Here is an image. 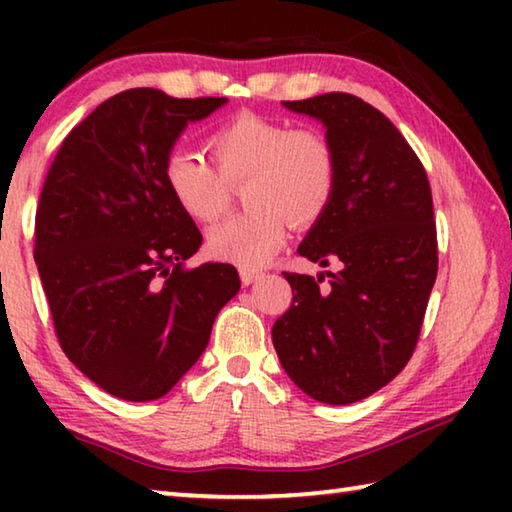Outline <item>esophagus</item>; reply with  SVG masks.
<instances>
[{
    "label": "esophagus",
    "mask_w": 512,
    "mask_h": 512,
    "mask_svg": "<svg viewBox=\"0 0 512 512\" xmlns=\"http://www.w3.org/2000/svg\"><path fill=\"white\" fill-rule=\"evenodd\" d=\"M262 275H264V273H262V271H255V268H241V282H244L246 287H248V284L257 282Z\"/></svg>",
    "instance_id": "34e87169"
}]
</instances>
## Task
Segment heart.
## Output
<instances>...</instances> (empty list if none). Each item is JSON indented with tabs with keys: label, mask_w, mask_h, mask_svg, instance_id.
Segmentation results:
<instances>
[{
	"label": "heart",
	"mask_w": 512,
	"mask_h": 512,
	"mask_svg": "<svg viewBox=\"0 0 512 512\" xmlns=\"http://www.w3.org/2000/svg\"><path fill=\"white\" fill-rule=\"evenodd\" d=\"M214 167L173 151L162 167L164 185L194 221H216L228 207V185H241L248 205L210 230L212 255L257 268L282 246L287 219L309 225L323 216L339 183V158L329 137L311 126L289 128L255 112H239L207 137Z\"/></svg>",
	"instance_id": "b5f03b06"
}]
</instances>
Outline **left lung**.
Returning <instances> with one entry per match:
<instances>
[{
	"label": "left lung",
	"instance_id": "1",
	"mask_svg": "<svg viewBox=\"0 0 512 512\" xmlns=\"http://www.w3.org/2000/svg\"><path fill=\"white\" fill-rule=\"evenodd\" d=\"M323 121L339 158L332 203L298 253L327 271L284 273L293 302L273 345L293 384L323 404H352L393 381L418 345L438 273L427 171L393 121L354 94L282 101Z\"/></svg>",
	"mask_w": 512,
	"mask_h": 512
}]
</instances>
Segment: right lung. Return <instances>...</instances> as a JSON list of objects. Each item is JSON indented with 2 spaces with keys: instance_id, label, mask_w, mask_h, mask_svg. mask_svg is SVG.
Segmentation results:
<instances>
[{
  "instance_id": "add662e5",
  "label": "right lung",
  "mask_w": 512,
  "mask_h": 512,
  "mask_svg": "<svg viewBox=\"0 0 512 512\" xmlns=\"http://www.w3.org/2000/svg\"><path fill=\"white\" fill-rule=\"evenodd\" d=\"M225 101L119 92L69 131L42 185L33 257L58 343L121 400L167 395L241 287L230 264L185 266L203 235L162 176L189 121Z\"/></svg>"
}]
</instances>
